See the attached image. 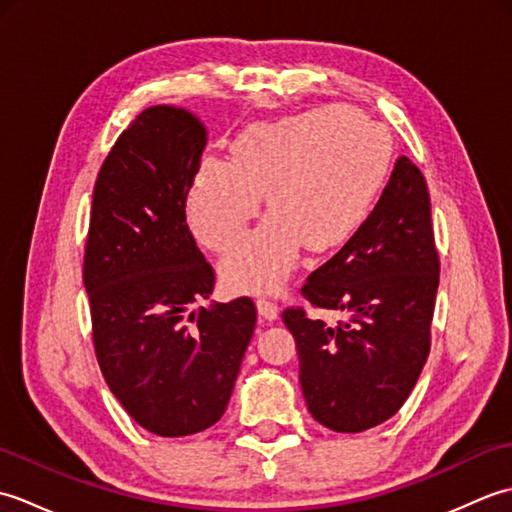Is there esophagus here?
Returning <instances> with one entry per match:
<instances>
[{"label":"esophagus","mask_w":512,"mask_h":512,"mask_svg":"<svg viewBox=\"0 0 512 512\" xmlns=\"http://www.w3.org/2000/svg\"><path fill=\"white\" fill-rule=\"evenodd\" d=\"M257 310H259V314H262V317L268 319V321L277 319V314H279L277 301H273L270 297H259V299H257Z\"/></svg>","instance_id":"esophagus-1"}]
</instances>
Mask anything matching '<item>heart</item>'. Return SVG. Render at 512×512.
Listing matches in <instances>:
<instances>
[{
  "mask_svg": "<svg viewBox=\"0 0 512 512\" xmlns=\"http://www.w3.org/2000/svg\"><path fill=\"white\" fill-rule=\"evenodd\" d=\"M391 160L385 129L347 107H317L246 127L231 160L204 158L191 182L187 215L213 250L231 246L259 213L273 211L228 250L222 275L233 288L275 290L306 244L341 246L363 224Z\"/></svg>",
  "mask_w": 512,
  "mask_h": 512,
  "instance_id": "b5f03b06",
  "label": "heart"
}]
</instances>
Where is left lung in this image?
I'll return each instance as SVG.
<instances>
[{
	"instance_id": "1",
	"label": "left lung",
	"mask_w": 512,
	"mask_h": 512,
	"mask_svg": "<svg viewBox=\"0 0 512 512\" xmlns=\"http://www.w3.org/2000/svg\"><path fill=\"white\" fill-rule=\"evenodd\" d=\"M438 281L427 182L400 156L374 211L301 288L312 308L345 319L328 325L303 308L281 314L314 420L361 433L405 405L431 350Z\"/></svg>"
}]
</instances>
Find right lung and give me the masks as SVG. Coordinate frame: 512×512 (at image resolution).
<instances>
[{
    "instance_id": "right-lung-1",
    "label": "right lung",
    "mask_w": 512,
    "mask_h": 512,
    "mask_svg": "<svg viewBox=\"0 0 512 512\" xmlns=\"http://www.w3.org/2000/svg\"><path fill=\"white\" fill-rule=\"evenodd\" d=\"M204 147L191 112H140L96 178L85 242L96 361L129 416L162 438L222 418L257 321L248 297L193 310L215 286L184 211Z\"/></svg>"
}]
</instances>
